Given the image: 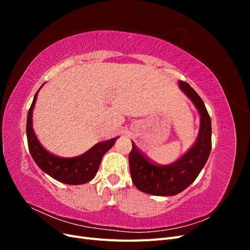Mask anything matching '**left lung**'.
Masks as SVG:
<instances>
[{"mask_svg":"<svg viewBox=\"0 0 250 250\" xmlns=\"http://www.w3.org/2000/svg\"><path fill=\"white\" fill-rule=\"evenodd\" d=\"M181 90L190 98L200 115V130L194 146L179 160L161 166L151 162L135 147L129 153L132 183L140 191L156 196L176 195L193 184L206 165L211 149V123L199 95L185 81H179Z\"/></svg>","mask_w":250,"mask_h":250,"instance_id":"1","label":"left lung"}]
</instances>
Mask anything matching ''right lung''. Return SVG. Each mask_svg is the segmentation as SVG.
Listing matches in <instances>:
<instances>
[{"mask_svg": "<svg viewBox=\"0 0 250 250\" xmlns=\"http://www.w3.org/2000/svg\"><path fill=\"white\" fill-rule=\"evenodd\" d=\"M39 90L36 92L28 111L26 127L29 151L35 164L39 166L41 170L60 183L66 185H83L88 183L96 176L103 155L115 145L118 138L98 143L85 153L77 157L64 158L49 153L37 140L32 127V112Z\"/></svg>", "mask_w": 250, "mask_h": 250, "instance_id": "add662e5", "label": "right lung"}]
</instances>
